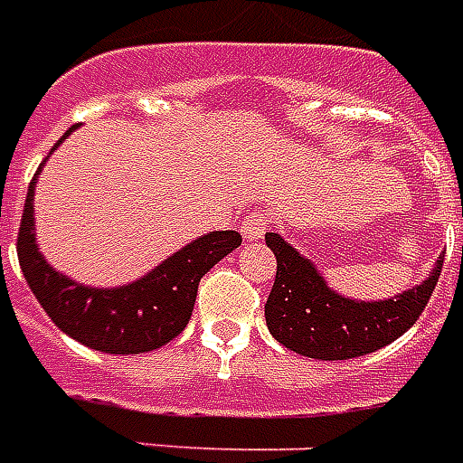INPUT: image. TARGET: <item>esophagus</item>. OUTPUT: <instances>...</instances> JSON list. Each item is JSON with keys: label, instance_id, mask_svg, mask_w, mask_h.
Returning <instances> with one entry per match:
<instances>
[{"label": "esophagus", "instance_id": "34e87169", "mask_svg": "<svg viewBox=\"0 0 463 463\" xmlns=\"http://www.w3.org/2000/svg\"><path fill=\"white\" fill-rule=\"evenodd\" d=\"M272 215L268 211L248 213L241 222V232L245 241H260L265 232L270 231Z\"/></svg>", "mask_w": 463, "mask_h": 463}]
</instances>
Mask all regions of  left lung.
<instances>
[{"label":"left lung","instance_id":"left-lung-1","mask_svg":"<svg viewBox=\"0 0 463 463\" xmlns=\"http://www.w3.org/2000/svg\"><path fill=\"white\" fill-rule=\"evenodd\" d=\"M278 272L265 320L275 340L302 357L352 359L387 347L419 320L437 288L444 258L421 285L387 300H349L325 282L322 272L278 232L265 235Z\"/></svg>","mask_w":463,"mask_h":463}]
</instances>
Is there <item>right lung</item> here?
<instances>
[{
  "label": "right lung",
  "mask_w": 463,
  "mask_h": 463,
  "mask_svg": "<svg viewBox=\"0 0 463 463\" xmlns=\"http://www.w3.org/2000/svg\"><path fill=\"white\" fill-rule=\"evenodd\" d=\"M74 128H69L59 143ZM56 146L52 151H56ZM39 171L34 173L26 193L16 255L34 298L56 327L86 347L109 354L151 352L178 337L191 320L198 282L215 262H221L241 245V232H205L178 252H173L168 260L156 265L148 275L128 285H81L66 278L64 272L54 270L36 245L34 188Z\"/></svg>",
  "instance_id": "add662e5"
}]
</instances>
